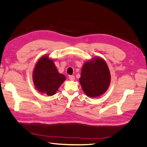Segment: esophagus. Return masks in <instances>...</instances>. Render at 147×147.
<instances>
[{
	"label": "esophagus",
	"instance_id": "obj_1",
	"mask_svg": "<svg viewBox=\"0 0 147 147\" xmlns=\"http://www.w3.org/2000/svg\"><path fill=\"white\" fill-rule=\"evenodd\" d=\"M69 78L70 79V80H71V81L75 80V77L74 76V75H69Z\"/></svg>",
	"mask_w": 147,
	"mask_h": 147
}]
</instances>
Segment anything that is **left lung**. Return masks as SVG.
<instances>
[{"label": "left lung", "mask_w": 147, "mask_h": 147, "mask_svg": "<svg viewBox=\"0 0 147 147\" xmlns=\"http://www.w3.org/2000/svg\"><path fill=\"white\" fill-rule=\"evenodd\" d=\"M85 94L90 97L102 95L110 86L111 76L108 65L99 57L86 62L82 67L79 79Z\"/></svg>", "instance_id": "1"}]
</instances>
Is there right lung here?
I'll return each mask as SVG.
<instances>
[{
    "mask_svg": "<svg viewBox=\"0 0 147 147\" xmlns=\"http://www.w3.org/2000/svg\"><path fill=\"white\" fill-rule=\"evenodd\" d=\"M65 77L59 74L54 60L48 56H43L35 64L33 71V82L37 90L51 96L55 94L59 86L65 81Z\"/></svg>",
    "mask_w": 147,
    "mask_h": 147,
    "instance_id": "add662e5",
    "label": "right lung"
}]
</instances>
